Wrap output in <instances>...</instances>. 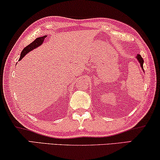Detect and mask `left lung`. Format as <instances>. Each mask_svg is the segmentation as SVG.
<instances>
[{"label": "left lung", "instance_id": "1", "mask_svg": "<svg viewBox=\"0 0 160 160\" xmlns=\"http://www.w3.org/2000/svg\"><path fill=\"white\" fill-rule=\"evenodd\" d=\"M137 59H138V61L139 62H140V64H141V68H142L143 69V58L141 57V56L140 54H138L137 55Z\"/></svg>", "mask_w": 160, "mask_h": 160}]
</instances>
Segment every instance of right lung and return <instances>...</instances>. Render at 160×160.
Instances as JSON below:
<instances>
[{
  "label": "right lung",
  "mask_w": 160,
  "mask_h": 160,
  "mask_svg": "<svg viewBox=\"0 0 160 160\" xmlns=\"http://www.w3.org/2000/svg\"><path fill=\"white\" fill-rule=\"evenodd\" d=\"M46 38V35L42 36V37H40V38H37L36 39L33 41L32 42H31L30 44H29L28 46H26L25 48L23 49V51H22L21 55H20V58L19 60H21L22 58H23L24 56H25L26 53H28V52H30L33 49H35V48H37L39 46H40L42 43V42L44 41V39Z\"/></svg>",
  "instance_id": "obj_1"
}]
</instances>
